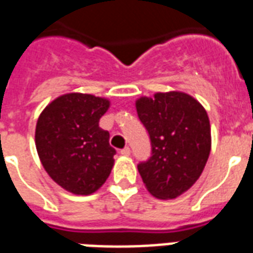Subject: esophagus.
<instances>
[{"instance_id": "obj_1", "label": "esophagus", "mask_w": 253, "mask_h": 253, "mask_svg": "<svg viewBox=\"0 0 253 253\" xmlns=\"http://www.w3.org/2000/svg\"><path fill=\"white\" fill-rule=\"evenodd\" d=\"M131 154V150L128 147H125L123 150H121V155H123V157H128Z\"/></svg>"}]
</instances>
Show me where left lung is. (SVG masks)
<instances>
[{"label":"left lung","instance_id":"8db88e82","mask_svg":"<svg viewBox=\"0 0 253 253\" xmlns=\"http://www.w3.org/2000/svg\"><path fill=\"white\" fill-rule=\"evenodd\" d=\"M135 106L151 140V157L138 165L142 180L158 199H175L199 179L210 157L207 111L180 91L142 96Z\"/></svg>","mask_w":253,"mask_h":253}]
</instances>
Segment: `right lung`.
Masks as SVG:
<instances>
[{
	"label": "right lung",
	"instance_id": "obj_1",
	"mask_svg": "<svg viewBox=\"0 0 253 253\" xmlns=\"http://www.w3.org/2000/svg\"><path fill=\"white\" fill-rule=\"evenodd\" d=\"M105 98L70 92L42 111L36 127L38 157L54 182L75 195H90L109 178L117 151L99 119L109 110Z\"/></svg>",
	"mask_w": 253,
	"mask_h": 253
}]
</instances>
